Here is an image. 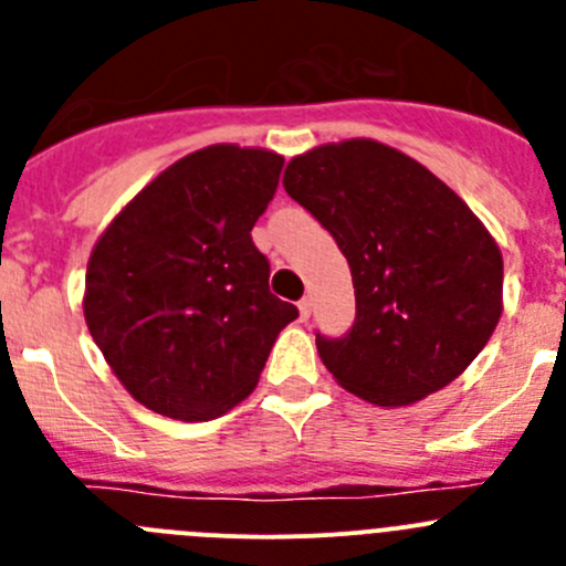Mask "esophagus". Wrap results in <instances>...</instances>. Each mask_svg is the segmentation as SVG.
Returning <instances> with one entry per match:
<instances>
[{
  "label": "esophagus",
  "instance_id": "34e87169",
  "mask_svg": "<svg viewBox=\"0 0 566 566\" xmlns=\"http://www.w3.org/2000/svg\"><path fill=\"white\" fill-rule=\"evenodd\" d=\"M297 308H300V317L308 319V317H311V297H303V300H300Z\"/></svg>",
  "mask_w": 566,
  "mask_h": 566
}]
</instances>
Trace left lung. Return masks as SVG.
<instances>
[{
	"mask_svg": "<svg viewBox=\"0 0 566 566\" xmlns=\"http://www.w3.org/2000/svg\"><path fill=\"white\" fill-rule=\"evenodd\" d=\"M283 188L334 235L356 289L345 336L317 334L345 390L401 407L460 376L502 314V255L452 188L376 139L319 145Z\"/></svg>",
	"mask_w": 566,
	"mask_h": 566,
	"instance_id": "left-lung-1",
	"label": "left lung"
}]
</instances>
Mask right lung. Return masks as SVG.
<instances>
[{
    "mask_svg": "<svg viewBox=\"0 0 566 566\" xmlns=\"http://www.w3.org/2000/svg\"><path fill=\"white\" fill-rule=\"evenodd\" d=\"M280 170L283 157L261 148H201L139 190L92 249L83 317L154 412L207 421L235 407L297 319L252 243Z\"/></svg>",
    "mask_w": 566,
    "mask_h": 566,
    "instance_id": "right-lung-1",
    "label": "right lung"
}]
</instances>
